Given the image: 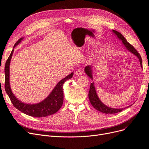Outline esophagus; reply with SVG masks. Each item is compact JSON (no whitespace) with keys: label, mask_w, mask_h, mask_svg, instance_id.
<instances>
[{"label":"esophagus","mask_w":149,"mask_h":149,"mask_svg":"<svg viewBox=\"0 0 149 149\" xmlns=\"http://www.w3.org/2000/svg\"><path fill=\"white\" fill-rule=\"evenodd\" d=\"M82 74H83V71H82L81 70H77L75 73V74L78 76L82 75Z\"/></svg>","instance_id":"esophagus-1"}]
</instances>
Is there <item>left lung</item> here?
I'll use <instances>...</instances> for the list:
<instances>
[{
    "label": "left lung",
    "instance_id": "1",
    "mask_svg": "<svg viewBox=\"0 0 149 149\" xmlns=\"http://www.w3.org/2000/svg\"><path fill=\"white\" fill-rule=\"evenodd\" d=\"M112 32H113L112 33H113V34L116 36L118 39L121 40L123 44V45L126 47V49L128 51H130L131 53L136 55V57L138 58V59H139V60L141 66L142 68L141 57L140 54L138 53L137 51L135 49V48L127 41L126 39L124 38L123 36L120 33L116 31H115V30H112ZM84 71H85L86 74H88V76L91 79H93V76H92V68L91 66L89 65V66H86L84 68ZM88 95H89V99L91 105L93 106L97 110L101 111L102 113H106V114L116 113L120 112L123 109H126V108L130 107L132 105H129L128 107H126L125 108H122V109H115V108H111L109 107H107L104 103H102L101 100L99 99L98 95H97V94L94 83L91 84Z\"/></svg>",
    "mask_w": 149,
    "mask_h": 149
}]
</instances>
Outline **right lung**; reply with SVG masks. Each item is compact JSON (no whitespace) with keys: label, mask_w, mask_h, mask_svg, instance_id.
I'll return each mask as SVG.
<instances>
[{"label":"right lung","mask_w":149,"mask_h":149,"mask_svg":"<svg viewBox=\"0 0 149 149\" xmlns=\"http://www.w3.org/2000/svg\"><path fill=\"white\" fill-rule=\"evenodd\" d=\"M23 39V38H20L15 43L13 48L21 42ZM13 51L14 49L12 50L5 65V89L13 106L23 113L33 117H45L55 113L59 110L63 103V85L66 81L72 78L73 73L66 76L65 78L59 81L50 94L39 103L35 104H24L17 99L10 86V64Z\"/></svg>","instance_id":"right-lung-1"}]
</instances>
